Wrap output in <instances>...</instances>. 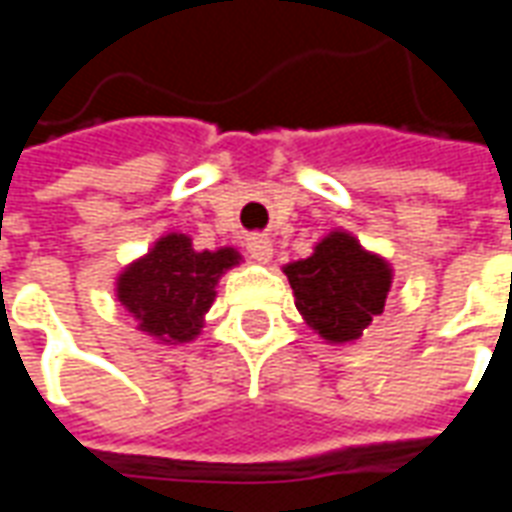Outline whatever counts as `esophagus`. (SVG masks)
Segmentation results:
<instances>
[{"label":"esophagus","instance_id":"34e87169","mask_svg":"<svg viewBox=\"0 0 512 512\" xmlns=\"http://www.w3.org/2000/svg\"><path fill=\"white\" fill-rule=\"evenodd\" d=\"M246 252L255 263H268L274 257V244L266 235H252V238H246Z\"/></svg>","mask_w":512,"mask_h":512}]
</instances>
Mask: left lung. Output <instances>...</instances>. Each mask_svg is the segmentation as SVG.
Segmentation results:
<instances>
[{
    "instance_id": "1",
    "label": "left lung",
    "mask_w": 512,
    "mask_h": 512,
    "mask_svg": "<svg viewBox=\"0 0 512 512\" xmlns=\"http://www.w3.org/2000/svg\"><path fill=\"white\" fill-rule=\"evenodd\" d=\"M296 310L329 345L356 343L384 312L392 290V263L359 244L354 233L334 227L312 246L310 257L282 266Z\"/></svg>"
}]
</instances>
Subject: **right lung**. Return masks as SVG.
Listing matches in <instances>:
<instances>
[{"mask_svg": "<svg viewBox=\"0 0 512 512\" xmlns=\"http://www.w3.org/2000/svg\"><path fill=\"white\" fill-rule=\"evenodd\" d=\"M244 257L233 246L194 249L191 235L164 233L115 279V296L136 329L161 345L197 340L219 279Z\"/></svg>", "mask_w": 512, "mask_h": 512, "instance_id": "1", "label": "right lung"}]
</instances>
